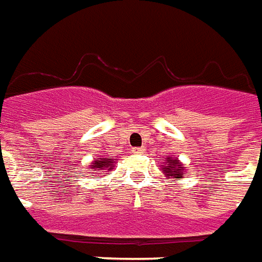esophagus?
Returning <instances> with one entry per match:
<instances>
[{"instance_id":"1","label":"esophagus","mask_w":262,"mask_h":262,"mask_svg":"<svg viewBox=\"0 0 262 262\" xmlns=\"http://www.w3.org/2000/svg\"><path fill=\"white\" fill-rule=\"evenodd\" d=\"M132 151H133L135 154H143L145 151V148L144 147H135V148L132 149Z\"/></svg>"}]
</instances>
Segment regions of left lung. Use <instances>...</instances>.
Here are the masks:
<instances>
[{"label":"left lung","instance_id":"obj_1","mask_svg":"<svg viewBox=\"0 0 262 262\" xmlns=\"http://www.w3.org/2000/svg\"><path fill=\"white\" fill-rule=\"evenodd\" d=\"M163 162L161 163L159 169L163 171V174L166 176L167 179H171V183H174V179H183L185 176V167L183 163L180 162L179 158L169 157L166 155V158L162 159Z\"/></svg>","mask_w":262,"mask_h":262}]
</instances>
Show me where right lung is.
Instances as JSON below:
<instances>
[{
  "mask_svg": "<svg viewBox=\"0 0 262 262\" xmlns=\"http://www.w3.org/2000/svg\"><path fill=\"white\" fill-rule=\"evenodd\" d=\"M115 162H117V159H114L113 157L96 158V159L92 161L91 165H89V169L96 171L97 174H105V173H103V171L113 170Z\"/></svg>",
  "mask_w": 262,
  "mask_h": 262,
  "instance_id": "right-lung-1",
  "label": "right lung"
}]
</instances>
